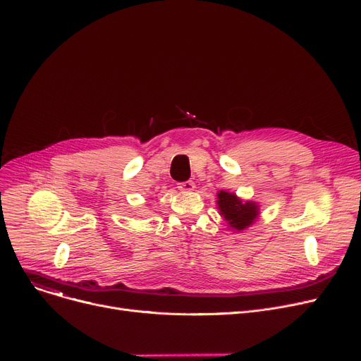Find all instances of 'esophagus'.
Listing matches in <instances>:
<instances>
[{"mask_svg":"<svg viewBox=\"0 0 361 361\" xmlns=\"http://www.w3.org/2000/svg\"><path fill=\"white\" fill-rule=\"evenodd\" d=\"M178 189H180L181 192H192V190H195V183H193V181L180 183V184H178Z\"/></svg>","mask_w":361,"mask_h":361,"instance_id":"esophagus-1","label":"esophagus"}]
</instances>
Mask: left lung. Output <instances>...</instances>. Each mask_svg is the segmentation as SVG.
Returning a JSON list of instances; mask_svg holds the SVG:
<instances>
[{
	"instance_id": "obj_1",
	"label": "left lung",
	"mask_w": 361,
	"mask_h": 361,
	"mask_svg": "<svg viewBox=\"0 0 361 361\" xmlns=\"http://www.w3.org/2000/svg\"><path fill=\"white\" fill-rule=\"evenodd\" d=\"M219 214L233 232H244L256 223L260 216V205L255 201L236 196V193L220 190L217 193Z\"/></svg>"
}]
</instances>
